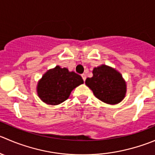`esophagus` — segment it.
Returning <instances> with one entry per match:
<instances>
[{"instance_id":"1","label":"esophagus","mask_w":155,"mask_h":155,"mask_svg":"<svg viewBox=\"0 0 155 155\" xmlns=\"http://www.w3.org/2000/svg\"><path fill=\"white\" fill-rule=\"evenodd\" d=\"M81 76H82V79H83V81L85 82V79H86V76H85V74H82Z\"/></svg>"}]
</instances>
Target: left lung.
<instances>
[{"label":"left lung","instance_id":"1","mask_svg":"<svg viewBox=\"0 0 155 155\" xmlns=\"http://www.w3.org/2000/svg\"><path fill=\"white\" fill-rule=\"evenodd\" d=\"M92 73V77L86 79L85 85L97 99L111 105L124 100L127 94V82L119 71L101 64L94 67Z\"/></svg>","mask_w":155,"mask_h":155}]
</instances>
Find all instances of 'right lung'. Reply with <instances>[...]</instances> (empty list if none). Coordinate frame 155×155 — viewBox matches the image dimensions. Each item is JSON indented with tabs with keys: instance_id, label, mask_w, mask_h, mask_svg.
Returning <instances> with one entry per match:
<instances>
[{
	"instance_id": "1",
	"label": "right lung",
	"mask_w": 155,
	"mask_h": 155,
	"mask_svg": "<svg viewBox=\"0 0 155 155\" xmlns=\"http://www.w3.org/2000/svg\"><path fill=\"white\" fill-rule=\"evenodd\" d=\"M83 79L75 72L56 66L48 70L38 82L37 94L47 104L58 105L65 101L74 88L83 84Z\"/></svg>"
}]
</instances>
